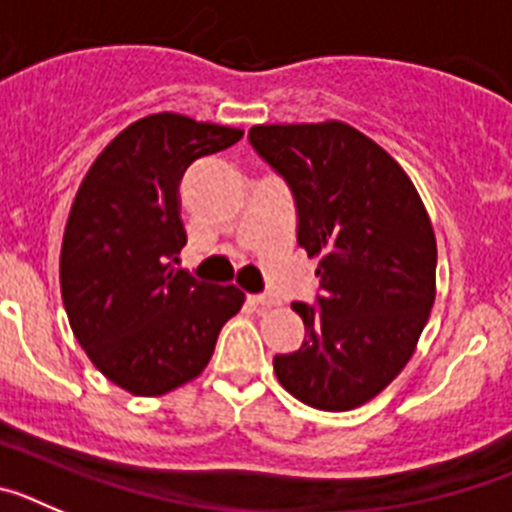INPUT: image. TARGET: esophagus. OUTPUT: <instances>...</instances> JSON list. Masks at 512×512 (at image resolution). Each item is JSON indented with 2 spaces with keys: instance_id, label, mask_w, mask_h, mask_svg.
<instances>
[{
  "instance_id": "obj_1",
  "label": "esophagus",
  "mask_w": 512,
  "mask_h": 512,
  "mask_svg": "<svg viewBox=\"0 0 512 512\" xmlns=\"http://www.w3.org/2000/svg\"><path fill=\"white\" fill-rule=\"evenodd\" d=\"M251 305H259V307H274L279 305V297L277 295H251L248 297Z\"/></svg>"
}]
</instances>
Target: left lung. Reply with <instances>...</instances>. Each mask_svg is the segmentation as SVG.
Listing matches in <instances>:
<instances>
[{"label":"left lung","instance_id":"8db88e82","mask_svg":"<svg viewBox=\"0 0 512 512\" xmlns=\"http://www.w3.org/2000/svg\"><path fill=\"white\" fill-rule=\"evenodd\" d=\"M248 138L292 187L297 243L320 259L318 307L292 302L305 341L274 372L310 408H359L405 369L431 318V217L405 169L348 122L253 125Z\"/></svg>","mask_w":512,"mask_h":512}]
</instances>
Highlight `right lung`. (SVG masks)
<instances>
[{"label": "right lung", "instance_id": "obj_1", "mask_svg": "<svg viewBox=\"0 0 512 512\" xmlns=\"http://www.w3.org/2000/svg\"><path fill=\"white\" fill-rule=\"evenodd\" d=\"M241 138V128L179 112L140 117L94 158L71 202L58 264L63 307L89 361L130 395H166L200 377L220 328L246 302L235 284L169 264L187 243L184 171Z\"/></svg>", "mask_w": 512, "mask_h": 512}]
</instances>
